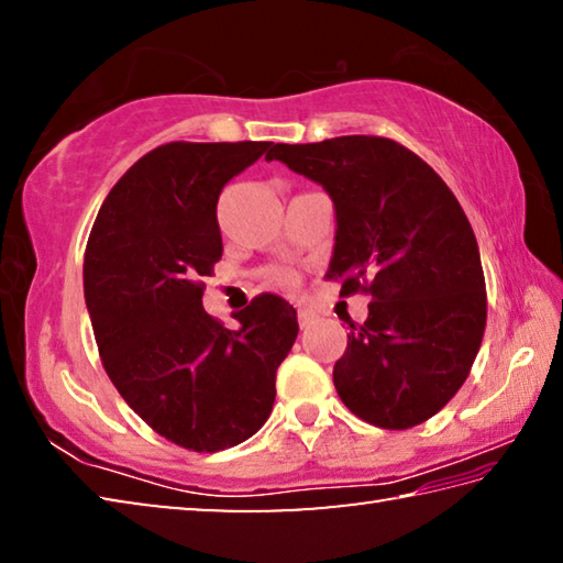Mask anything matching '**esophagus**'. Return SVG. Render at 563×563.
Returning <instances> with one entry per match:
<instances>
[{
    "label": "esophagus",
    "instance_id": "esophagus-1",
    "mask_svg": "<svg viewBox=\"0 0 563 563\" xmlns=\"http://www.w3.org/2000/svg\"><path fill=\"white\" fill-rule=\"evenodd\" d=\"M312 320H316V316H312L310 310H298V322H300V328H308V325H312Z\"/></svg>",
    "mask_w": 563,
    "mask_h": 563
}]
</instances>
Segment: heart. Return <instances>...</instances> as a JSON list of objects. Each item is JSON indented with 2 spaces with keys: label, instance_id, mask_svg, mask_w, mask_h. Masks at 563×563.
I'll return each mask as SVG.
<instances>
[{
  "label": "heart",
  "instance_id": "heart-1",
  "mask_svg": "<svg viewBox=\"0 0 563 563\" xmlns=\"http://www.w3.org/2000/svg\"><path fill=\"white\" fill-rule=\"evenodd\" d=\"M268 280L273 285H283V288H288V285L295 283V275L290 271H283V268H275L268 273Z\"/></svg>",
  "mask_w": 563,
  "mask_h": 563
}]
</instances>
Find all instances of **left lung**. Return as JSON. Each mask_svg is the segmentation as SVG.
Masks as SVG:
<instances>
[{
  "instance_id": "1",
  "label": "left lung",
  "mask_w": 563,
  "mask_h": 563,
  "mask_svg": "<svg viewBox=\"0 0 563 563\" xmlns=\"http://www.w3.org/2000/svg\"><path fill=\"white\" fill-rule=\"evenodd\" d=\"M268 161L316 180L335 203L328 280L367 292L332 383L383 430L434 417L470 375L487 325L479 247L460 201L412 151L383 136L275 144Z\"/></svg>"
}]
</instances>
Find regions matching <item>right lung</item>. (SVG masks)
I'll use <instances>...</instances> for the list:
<instances>
[{"label": "right lung", "instance_id": "add662e5", "mask_svg": "<svg viewBox=\"0 0 563 563\" xmlns=\"http://www.w3.org/2000/svg\"><path fill=\"white\" fill-rule=\"evenodd\" d=\"M273 141L158 146L103 201L84 255V298L103 369L151 430L194 452H221L271 417L275 373L298 316L258 295L228 330L203 310V275L221 261L223 186Z\"/></svg>", "mask_w": 563, "mask_h": 563}]
</instances>
